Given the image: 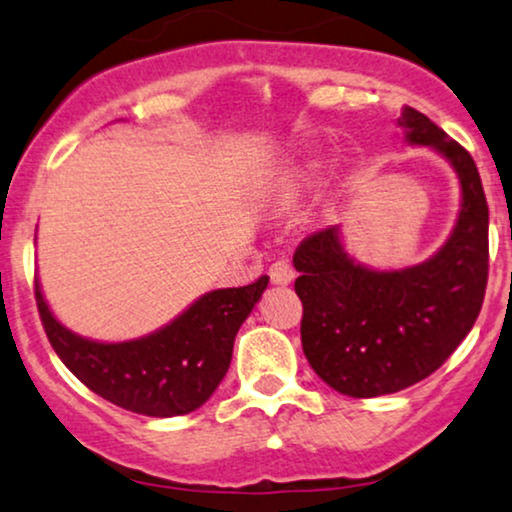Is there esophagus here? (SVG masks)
<instances>
[{"mask_svg": "<svg viewBox=\"0 0 512 512\" xmlns=\"http://www.w3.org/2000/svg\"><path fill=\"white\" fill-rule=\"evenodd\" d=\"M269 278L276 285H288L292 278H295V269H292L285 260H278V262H274L269 267Z\"/></svg>", "mask_w": 512, "mask_h": 512, "instance_id": "34e87169", "label": "esophagus"}]
</instances>
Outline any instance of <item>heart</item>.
I'll return each mask as SVG.
<instances>
[{
	"instance_id": "b5f03b06",
	"label": "heart",
	"mask_w": 512,
	"mask_h": 512,
	"mask_svg": "<svg viewBox=\"0 0 512 512\" xmlns=\"http://www.w3.org/2000/svg\"><path fill=\"white\" fill-rule=\"evenodd\" d=\"M318 177V161H306L304 166H299L292 170L290 175V182H288V189H285V199H292L299 189L311 185L313 180Z\"/></svg>"
}]
</instances>
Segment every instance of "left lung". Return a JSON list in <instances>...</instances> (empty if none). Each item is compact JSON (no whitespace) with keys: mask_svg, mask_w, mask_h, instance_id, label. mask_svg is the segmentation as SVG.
Returning <instances> with one entry per match:
<instances>
[{"mask_svg":"<svg viewBox=\"0 0 512 512\" xmlns=\"http://www.w3.org/2000/svg\"><path fill=\"white\" fill-rule=\"evenodd\" d=\"M398 124L428 145L461 180V213L431 260L374 271L346 255L337 227L297 245L295 292L302 299V349L313 372L351 398L403 391L431 377L478 320L489 271V208L473 156L405 107Z\"/></svg>","mask_w":512,"mask_h":512,"instance_id":"left-lung-1","label":"left lung"}]
</instances>
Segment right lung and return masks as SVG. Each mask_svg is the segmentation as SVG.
<instances>
[{"label": "right lung", "mask_w": 512, "mask_h": 512, "mask_svg": "<svg viewBox=\"0 0 512 512\" xmlns=\"http://www.w3.org/2000/svg\"><path fill=\"white\" fill-rule=\"evenodd\" d=\"M269 276L213 290L173 323L121 344L91 342L53 318L34 278V299L53 351L81 384L121 410L180 417L206 403L229 370L238 327L260 302Z\"/></svg>", "instance_id": "add662e5"}]
</instances>
